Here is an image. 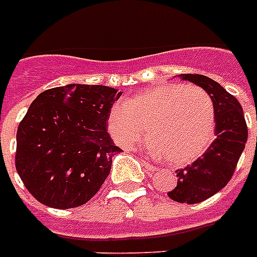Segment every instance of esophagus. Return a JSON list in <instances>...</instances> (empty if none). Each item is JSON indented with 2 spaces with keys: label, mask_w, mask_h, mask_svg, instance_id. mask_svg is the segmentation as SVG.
I'll use <instances>...</instances> for the list:
<instances>
[{
  "label": "esophagus",
  "mask_w": 257,
  "mask_h": 257,
  "mask_svg": "<svg viewBox=\"0 0 257 257\" xmlns=\"http://www.w3.org/2000/svg\"><path fill=\"white\" fill-rule=\"evenodd\" d=\"M143 165H144V168L147 169V171H149V172H155V171H156V167H153L152 164H149L148 161L143 160Z\"/></svg>",
  "instance_id": "34e87169"
}]
</instances>
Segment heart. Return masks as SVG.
<instances>
[{
  "label": "heart",
  "instance_id": "heart-1",
  "mask_svg": "<svg viewBox=\"0 0 257 257\" xmlns=\"http://www.w3.org/2000/svg\"><path fill=\"white\" fill-rule=\"evenodd\" d=\"M151 156L172 167H185L203 156L215 139V109L199 86L159 84L110 106L106 131L121 148L135 147L145 132Z\"/></svg>",
  "mask_w": 257,
  "mask_h": 257
}]
</instances>
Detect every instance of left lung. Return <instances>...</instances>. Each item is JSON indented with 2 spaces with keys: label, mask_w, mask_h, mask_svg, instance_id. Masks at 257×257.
<instances>
[{
  "label": "left lung",
  "mask_w": 257,
  "mask_h": 257,
  "mask_svg": "<svg viewBox=\"0 0 257 257\" xmlns=\"http://www.w3.org/2000/svg\"><path fill=\"white\" fill-rule=\"evenodd\" d=\"M205 90L215 109L216 139L203 156L184 169H177V185L168 196L177 203L196 204L223 189L235 172L248 139L243 108L236 97L219 82L201 74H180Z\"/></svg>",
  "instance_id": "left-lung-1"
}]
</instances>
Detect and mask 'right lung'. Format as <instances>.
<instances>
[{"label": "right lung", "instance_id": "obj_1", "mask_svg": "<svg viewBox=\"0 0 257 257\" xmlns=\"http://www.w3.org/2000/svg\"><path fill=\"white\" fill-rule=\"evenodd\" d=\"M121 92L70 84L40 93L17 129L16 169L40 203L57 209L84 205L96 195L121 149L106 116Z\"/></svg>", "mask_w": 257, "mask_h": 257}]
</instances>
